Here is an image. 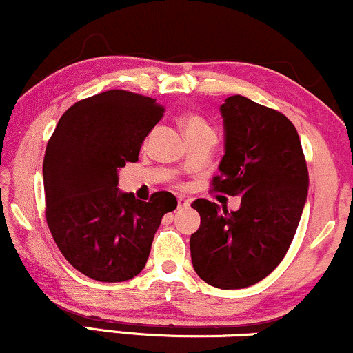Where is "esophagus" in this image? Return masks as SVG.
<instances>
[{
	"label": "esophagus",
	"instance_id": "esophagus-1",
	"mask_svg": "<svg viewBox=\"0 0 353 353\" xmlns=\"http://www.w3.org/2000/svg\"><path fill=\"white\" fill-rule=\"evenodd\" d=\"M186 206H190V199L188 198H185V196H178V208H186Z\"/></svg>",
	"mask_w": 353,
	"mask_h": 353
}]
</instances>
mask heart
Returning a JSON list of instances; mask_svg holds the SVG:
<instances>
[{
    "label": "heart",
    "instance_id": "obj_1",
    "mask_svg": "<svg viewBox=\"0 0 353 353\" xmlns=\"http://www.w3.org/2000/svg\"><path fill=\"white\" fill-rule=\"evenodd\" d=\"M181 125H183L185 136L193 132H201V130H212L211 125L208 124V121L198 114H186L181 119Z\"/></svg>",
    "mask_w": 353,
    "mask_h": 353
}]
</instances>
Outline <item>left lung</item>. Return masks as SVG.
<instances>
[{"mask_svg":"<svg viewBox=\"0 0 353 353\" xmlns=\"http://www.w3.org/2000/svg\"><path fill=\"white\" fill-rule=\"evenodd\" d=\"M225 154L212 191L242 196L237 211L198 198L201 225L191 234L194 272L208 285L239 290L275 270L288 252L307 196V167L293 123L236 94L221 106Z\"/></svg>","mask_w":353,"mask_h":353,"instance_id":"left-lung-1","label":"left lung"}]
</instances>
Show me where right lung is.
I'll return each instance as SVG.
<instances>
[{"instance_id": "1", "label": "right lung", "mask_w": 353, "mask_h": 353, "mask_svg": "<svg viewBox=\"0 0 353 353\" xmlns=\"http://www.w3.org/2000/svg\"><path fill=\"white\" fill-rule=\"evenodd\" d=\"M154 98L110 90L63 112L43 157L46 219L67 262L97 281L142 272L162 217L176 208L168 191L149 201L117 190V170L137 162L143 139L163 117Z\"/></svg>"}]
</instances>
